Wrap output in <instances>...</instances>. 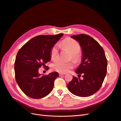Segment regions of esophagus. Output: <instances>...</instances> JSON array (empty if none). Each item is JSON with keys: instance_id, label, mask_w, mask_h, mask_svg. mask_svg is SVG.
<instances>
[{"instance_id": "obj_1", "label": "esophagus", "mask_w": 121, "mask_h": 121, "mask_svg": "<svg viewBox=\"0 0 121 121\" xmlns=\"http://www.w3.org/2000/svg\"><path fill=\"white\" fill-rule=\"evenodd\" d=\"M59 75H60V76L63 75H65V73H59Z\"/></svg>"}]
</instances>
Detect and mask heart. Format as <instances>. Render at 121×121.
<instances>
[{
    "label": "heart",
    "instance_id": "b5f03b06",
    "mask_svg": "<svg viewBox=\"0 0 121 121\" xmlns=\"http://www.w3.org/2000/svg\"><path fill=\"white\" fill-rule=\"evenodd\" d=\"M62 45L64 49L67 50L72 54V58L74 60H77L78 58V54L81 50L80 44L75 40L67 38L64 39L62 43ZM50 56L52 60H56L58 58V46L55 45L51 49ZM52 68L54 70L62 73H66L74 67V64L72 62H65L62 61L58 60L53 64Z\"/></svg>",
    "mask_w": 121,
    "mask_h": 121
}]
</instances>
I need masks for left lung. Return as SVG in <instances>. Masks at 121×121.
<instances>
[{"mask_svg":"<svg viewBox=\"0 0 121 121\" xmlns=\"http://www.w3.org/2000/svg\"><path fill=\"white\" fill-rule=\"evenodd\" d=\"M80 44L82 50L81 63L76 69L82 80L73 77L67 85L72 94L79 97H88L101 88L107 72L108 62L104 50L93 37L85 34L71 36Z\"/></svg>","mask_w":121,"mask_h":121,"instance_id":"1","label":"left lung"}]
</instances>
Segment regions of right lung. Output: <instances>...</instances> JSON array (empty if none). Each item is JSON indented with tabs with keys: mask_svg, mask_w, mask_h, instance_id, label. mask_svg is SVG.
Instances as JSON below:
<instances>
[{
	"mask_svg": "<svg viewBox=\"0 0 121 121\" xmlns=\"http://www.w3.org/2000/svg\"><path fill=\"white\" fill-rule=\"evenodd\" d=\"M63 35H38L32 38L17 53L15 72L16 82L23 92L28 97L39 99L52 91L57 72L42 75L39 69L51 60V49Z\"/></svg>",
	"mask_w": 121,
	"mask_h": 121,
	"instance_id": "obj_1",
	"label": "right lung"
}]
</instances>
